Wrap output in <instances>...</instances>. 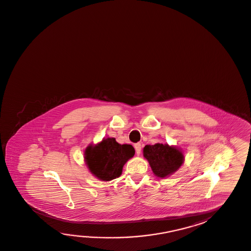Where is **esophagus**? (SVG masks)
I'll list each match as a JSON object with an SVG mask.
<instances>
[{
  "instance_id": "esophagus-1",
  "label": "esophagus",
  "mask_w": 251,
  "mask_h": 251,
  "mask_svg": "<svg viewBox=\"0 0 251 251\" xmlns=\"http://www.w3.org/2000/svg\"><path fill=\"white\" fill-rule=\"evenodd\" d=\"M134 148H135V150H136V153H137V154L139 155V154H140V152H141V148H142V147H141V144H135V145H134Z\"/></svg>"
}]
</instances>
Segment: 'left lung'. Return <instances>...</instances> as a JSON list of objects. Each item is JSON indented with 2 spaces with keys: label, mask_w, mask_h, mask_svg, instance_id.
<instances>
[{
  "label": "left lung",
  "mask_w": 251,
  "mask_h": 251,
  "mask_svg": "<svg viewBox=\"0 0 251 251\" xmlns=\"http://www.w3.org/2000/svg\"><path fill=\"white\" fill-rule=\"evenodd\" d=\"M143 155L149 161L155 176L165 178L175 173L184 162V155L176 147L168 144L147 145Z\"/></svg>",
  "instance_id": "obj_1"
}]
</instances>
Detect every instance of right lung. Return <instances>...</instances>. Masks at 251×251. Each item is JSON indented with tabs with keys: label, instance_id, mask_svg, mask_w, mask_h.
Listing matches in <instances>:
<instances>
[{
	"label": "right lung",
	"instance_id": "1",
	"mask_svg": "<svg viewBox=\"0 0 251 251\" xmlns=\"http://www.w3.org/2000/svg\"><path fill=\"white\" fill-rule=\"evenodd\" d=\"M131 145H121L114 138H103L97 145H89L85 150V162L89 172L102 181L116 179L123 173V165L133 157Z\"/></svg>",
	"mask_w": 251,
	"mask_h": 251
}]
</instances>
